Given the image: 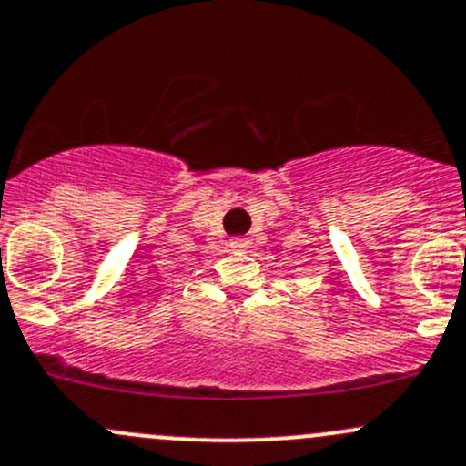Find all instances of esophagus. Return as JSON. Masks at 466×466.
Returning <instances> with one entry per match:
<instances>
[{"label": "esophagus", "instance_id": "34e87169", "mask_svg": "<svg viewBox=\"0 0 466 466\" xmlns=\"http://www.w3.org/2000/svg\"><path fill=\"white\" fill-rule=\"evenodd\" d=\"M229 248H234V250H246V248H248V238H243V237L229 238Z\"/></svg>", "mask_w": 466, "mask_h": 466}]
</instances>
